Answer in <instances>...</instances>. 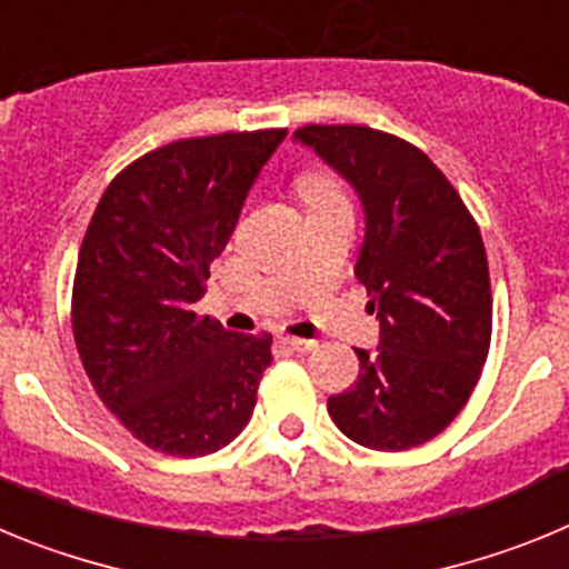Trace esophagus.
I'll return each mask as SVG.
<instances>
[{
	"mask_svg": "<svg viewBox=\"0 0 569 569\" xmlns=\"http://www.w3.org/2000/svg\"><path fill=\"white\" fill-rule=\"evenodd\" d=\"M276 341H279L281 347H288V350H293V353H308V350H313V341L308 339H293V336H276Z\"/></svg>",
	"mask_w": 569,
	"mask_h": 569,
	"instance_id": "obj_1",
	"label": "esophagus"
}]
</instances>
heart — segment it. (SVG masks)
<instances>
[{
	"label": "heart",
	"instance_id": "1",
	"mask_svg": "<svg viewBox=\"0 0 569 569\" xmlns=\"http://www.w3.org/2000/svg\"><path fill=\"white\" fill-rule=\"evenodd\" d=\"M299 193L308 204V210H328L339 208V204H347L345 193H341L339 182L328 173H308L299 182Z\"/></svg>",
	"mask_w": 569,
	"mask_h": 569
}]
</instances>
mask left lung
<instances>
[{
  "label": "left lung",
  "mask_w": 569,
  "mask_h": 569,
  "mask_svg": "<svg viewBox=\"0 0 569 569\" xmlns=\"http://www.w3.org/2000/svg\"><path fill=\"white\" fill-rule=\"evenodd\" d=\"M293 142L345 179L365 210L356 279L379 345L361 350L359 381L330 396L347 439L410 450L459 416L490 350L487 253L465 202L419 148L359 124H308Z\"/></svg>",
  "instance_id": "obj_1"
}]
</instances>
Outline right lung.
<instances>
[{
  "mask_svg": "<svg viewBox=\"0 0 569 569\" xmlns=\"http://www.w3.org/2000/svg\"><path fill=\"white\" fill-rule=\"evenodd\" d=\"M288 130L182 139L116 176L73 281V339L90 385L150 450L216 453L248 425L270 336L196 319L210 261Z\"/></svg>",
  "mask_w": 569,
  "mask_h": 569,
  "instance_id": "obj_1",
  "label": "right lung"
}]
</instances>
